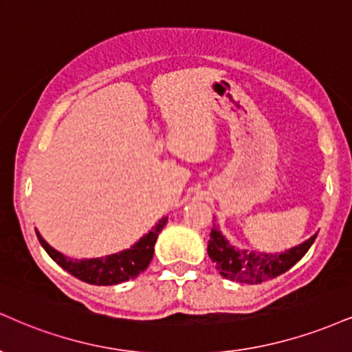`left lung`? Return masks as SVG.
Returning a JSON list of instances; mask_svg holds the SVG:
<instances>
[{"mask_svg": "<svg viewBox=\"0 0 352 352\" xmlns=\"http://www.w3.org/2000/svg\"><path fill=\"white\" fill-rule=\"evenodd\" d=\"M315 239L316 234L297 248L280 254L241 251L231 245L230 241L224 239V236L218 231V228L213 226L208 241V256L224 278L241 283H262L294 267L307 254Z\"/></svg>", "mask_w": 352, "mask_h": 352, "instance_id": "8db88e82", "label": "left lung"}]
</instances>
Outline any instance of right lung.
<instances>
[{"instance_id": "right-lung-1", "label": "right lung", "mask_w": 352, "mask_h": 352, "mask_svg": "<svg viewBox=\"0 0 352 352\" xmlns=\"http://www.w3.org/2000/svg\"><path fill=\"white\" fill-rule=\"evenodd\" d=\"M165 224H167V218H162L152 228V231L139 239V243H135L131 249L113 254V256L100 257V259H70L50 248L37 231L36 234L45 252L74 277L80 278L82 282L91 283V285H116V283L128 282L129 278L138 277L147 269L152 256H154L155 241Z\"/></svg>"}]
</instances>
